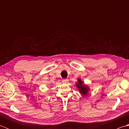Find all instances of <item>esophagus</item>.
Returning a JSON list of instances; mask_svg holds the SVG:
<instances>
[{
  "label": "esophagus",
  "instance_id": "1",
  "mask_svg": "<svg viewBox=\"0 0 129 129\" xmlns=\"http://www.w3.org/2000/svg\"><path fill=\"white\" fill-rule=\"evenodd\" d=\"M62 82L63 83H67L68 82V79H62Z\"/></svg>",
  "mask_w": 129,
  "mask_h": 129
}]
</instances>
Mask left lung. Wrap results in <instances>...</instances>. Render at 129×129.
Returning <instances> with one entry per match:
<instances>
[{"instance_id": "obj_1", "label": "left lung", "mask_w": 129, "mask_h": 129, "mask_svg": "<svg viewBox=\"0 0 129 129\" xmlns=\"http://www.w3.org/2000/svg\"><path fill=\"white\" fill-rule=\"evenodd\" d=\"M76 87L79 89V91L82 95H86L87 94V92L89 91V87L85 85H84L80 79H78V83L76 84Z\"/></svg>"}]
</instances>
